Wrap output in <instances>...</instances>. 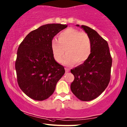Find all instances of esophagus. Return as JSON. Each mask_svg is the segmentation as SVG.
I'll return each mask as SVG.
<instances>
[{
  "label": "esophagus",
  "instance_id": "34e87169",
  "mask_svg": "<svg viewBox=\"0 0 127 127\" xmlns=\"http://www.w3.org/2000/svg\"><path fill=\"white\" fill-rule=\"evenodd\" d=\"M69 72V69H67V68H65V72L66 73H67V72Z\"/></svg>",
  "mask_w": 127,
  "mask_h": 127
}]
</instances>
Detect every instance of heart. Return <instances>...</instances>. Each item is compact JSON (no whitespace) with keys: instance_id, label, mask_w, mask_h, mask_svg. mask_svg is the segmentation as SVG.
I'll return each instance as SVG.
<instances>
[{"instance_id":"obj_1","label":"heart","mask_w":127,"mask_h":127,"mask_svg":"<svg viewBox=\"0 0 127 127\" xmlns=\"http://www.w3.org/2000/svg\"><path fill=\"white\" fill-rule=\"evenodd\" d=\"M58 39H52L51 48L55 60L60 62L65 51L62 63L66 66L80 65L89 57L92 51V42L85 32L69 28L59 34ZM65 51H64V49Z\"/></svg>"}]
</instances>
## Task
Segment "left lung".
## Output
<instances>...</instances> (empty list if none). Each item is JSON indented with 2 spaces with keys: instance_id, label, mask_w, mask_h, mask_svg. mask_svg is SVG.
Masks as SVG:
<instances>
[{
  "instance_id": "left-lung-1",
  "label": "left lung",
  "mask_w": 127,
  "mask_h": 127,
  "mask_svg": "<svg viewBox=\"0 0 127 127\" xmlns=\"http://www.w3.org/2000/svg\"><path fill=\"white\" fill-rule=\"evenodd\" d=\"M81 28L91 39L92 51L83 64L70 70L75 77L70 89L79 100L90 101L100 96L107 87L112 58L108 43L104 39L88 26L82 25Z\"/></svg>"
}]
</instances>
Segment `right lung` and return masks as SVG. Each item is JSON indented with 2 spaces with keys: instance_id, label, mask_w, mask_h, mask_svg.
<instances>
[{
  "instance_id": "right-lung-1",
  "label": "right lung",
  "mask_w": 127,
  "mask_h": 127,
  "mask_svg": "<svg viewBox=\"0 0 127 127\" xmlns=\"http://www.w3.org/2000/svg\"><path fill=\"white\" fill-rule=\"evenodd\" d=\"M66 27L61 24L43 25L31 31L20 44L15 62L17 83L29 97L47 99L65 73L64 67L54 59L51 44L54 36Z\"/></svg>"
}]
</instances>
